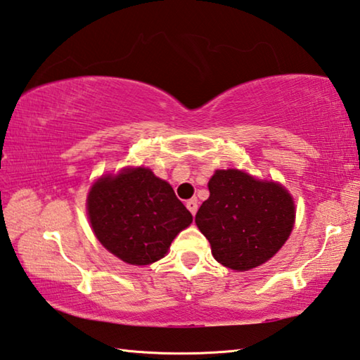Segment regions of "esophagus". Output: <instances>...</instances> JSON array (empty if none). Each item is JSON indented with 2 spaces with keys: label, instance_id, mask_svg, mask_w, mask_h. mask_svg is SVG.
<instances>
[{
  "label": "esophagus",
  "instance_id": "34e87169",
  "mask_svg": "<svg viewBox=\"0 0 360 360\" xmlns=\"http://www.w3.org/2000/svg\"><path fill=\"white\" fill-rule=\"evenodd\" d=\"M186 209L191 212V215L194 217L196 215V212H198V200L196 199H190V200H186Z\"/></svg>",
  "mask_w": 360,
  "mask_h": 360
}]
</instances>
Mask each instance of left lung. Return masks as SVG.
<instances>
[{
  "label": "left lung",
  "instance_id": "left-lung-1",
  "mask_svg": "<svg viewBox=\"0 0 360 360\" xmlns=\"http://www.w3.org/2000/svg\"><path fill=\"white\" fill-rule=\"evenodd\" d=\"M210 198L196 213V224L224 267L250 270L269 261L294 226V200L274 181H261L237 169L217 170Z\"/></svg>",
  "mask_w": 360,
  "mask_h": 360
}]
</instances>
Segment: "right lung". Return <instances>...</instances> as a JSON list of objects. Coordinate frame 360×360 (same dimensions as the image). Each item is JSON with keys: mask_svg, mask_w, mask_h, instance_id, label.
I'll return each instance as SVG.
<instances>
[{"mask_svg": "<svg viewBox=\"0 0 360 360\" xmlns=\"http://www.w3.org/2000/svg\"><path fill=\"white\" fill-rule=\"evenodd\" d=\"M86 209L98 240L132 266L161 259L193 221L172 186L145 167L103 176L91 186Z\"/></svg>", "mask_w": 360, "mask_h": 360, "instance_id": "right-lung-1", "label": "right lung"}]
</instances>
